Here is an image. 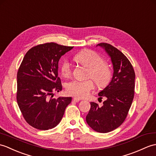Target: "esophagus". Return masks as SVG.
Segmentation results:
<instances>
[{
	"label": "esophagus",
	"mask_w": 156,
	"mask_h": 156,
	"mask_svg": "<svg viewBox=\"0 0 156 156\" xmlns=\"http://www.w3.org/2000/svg\"><path fill=\"white\" fill-rule=\"evenodd\" d=\"M73 100L75 102H78L79 101H80V99L78 98H76V97H74L73 98Z\"/></svg>",
	"instance_id": "34e87169"
}]
</instances>
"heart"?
<instances>
[{
    "instance_id": "1",
    "label": "heart",
    "mask_w": 156,
    "mask_h": 156,
    "mask_svg": "<svg viewBox=\"0 0 156 156\" xmlns=\"http://www.w3.org/2000/svg\"><path fill=\"white\" fill-rule=\"evenodd\" d=\"M74 58L89 69V76L101 88L106 86L112 78V72L106 64H104L103 58L94 51L90 50H83L78 53ZM62 74L64 76H69L71 72V64L66 59H63L60 64ZM94 88L91 80H72L66 85V90L68 94L78 98H85Z\"/></svg>"
}]
</instances>
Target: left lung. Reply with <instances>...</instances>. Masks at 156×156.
Wrapping results in <instances>:
<instances>
[{"mask_svg":"<svg viewBox=\"0 0 156 156\" xmlns=\"http://www.w3.org/2000/svg\"><path fill=\"white\" fill-rule=\"evenodd\" d=\"M96 46L102 48L109 56L114 72L109 84L98 93L101 98H106L103 106L90 103L86 120L94 131L107 133L118 128L127 116L134 96L136 76L132 65L121 51L107 43Z\"/></svg>","mask_w":156,"mask_h":156,"instance_id":"left-lung-1","label":"left lung"}]
</instances>
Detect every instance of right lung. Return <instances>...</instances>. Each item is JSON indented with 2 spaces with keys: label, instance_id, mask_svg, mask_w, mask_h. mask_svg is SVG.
I'll use <instances>...</instances> for the list:
<instances>
[{
  "label": "right lung",
  "instance_id": "add662e5",
  "mask_svg": "<svg viewBox=\"0 0 156 156\" xmlns=\"http://www.w3.org/2000/svg\"><path fill=\"white\" fill-rule=\"evenodd\" d=\"M72 46L50 42L32 47L25 54L17 73L16 100L25 120L41 130L59 124L71 97L49 99L62 89L58 77V62Z\"/></svg>",
  "mask_w": 156,
  "mask_h": 156
}]
</instances>
